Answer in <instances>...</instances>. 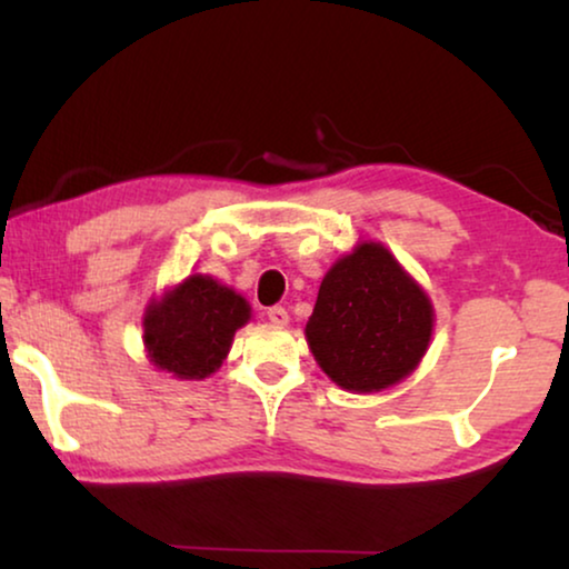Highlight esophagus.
Here are the masks:
<instances>
[{
  "instance_id": "obj_1",
  "label": "esophagus",
  "mask_w": 569,
  "mask_h": 569,
  "mask_svg": "<svg viewBox=\"0 0 569 569\" xmlns=\"http://www.w3.org/2000/svg\"><path fill=\"white\" fill-rule=\"evenodd\" d=\"M267 316H269V321L277 323V326H287V321H290V313H287V310H284L282 306L269 308Z\"/></svg>"
}]
</instances>
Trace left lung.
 Here are the masks:
<instances>
[{
  "instance_id": "obj_1",
  "label": "left lung",
  "mask_w": 569,
  "mask_h": 569,
  "mask_svg": "<svg viewBox=\"0 0 569 569\" xmlns=\"http://www.w3.org/2000/svg\"><path fill=\"white\" fill-rule=\"evenodd\" d=\"M432 321L427 292L386 246L370 240L326 271L306 339L333 383L376 393L415 372Z\"/></svg>"
}]
</instances>
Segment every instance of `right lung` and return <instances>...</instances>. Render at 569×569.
Instances as JSON below:
<instances>
[{"label": "right lung", "mask_w": 569, "mask_h": 569, "mask_svg": "<svg viewBox=\"0 0 569 569\" xmlns=\"http://www.w3.org/2000/svg\"><path fill=\"white\" fill-rule=\"evenodd\" d=\"M251 318L243 295L207 274H191L144 310V349L154 368L181 380L220 370L232 337Z\"/></svg>", "instance_id": "add662e5"}]
</instances>
